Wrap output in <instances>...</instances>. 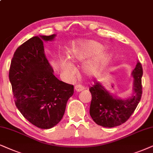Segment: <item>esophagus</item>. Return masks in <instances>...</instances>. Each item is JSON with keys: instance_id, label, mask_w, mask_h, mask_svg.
<instances>
[{"instance_id": "obj_1", "label": "esophagus", "mask_w": 153, "mask_h": 153, "mask_svg": "<svg viewBox=\"0 0 153 153\" xmlns=\"http://www.w3.org/2000/svg\"><path fill=\"white\" fill-rule=\"evenodd\" d=\"M84 89H85V87L82 85L79 84V85H76L75 86V90L76 91H78V92H80V91H82Z\"/></svg>"}]
</instances>
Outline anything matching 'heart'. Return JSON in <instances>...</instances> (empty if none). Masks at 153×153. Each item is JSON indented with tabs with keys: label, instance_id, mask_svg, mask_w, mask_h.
Returning a JSON list of instances; mask_svg holds the SVG:
<instances>
[{
	"label": "heart",
	"instance_id": "1",
	"mask_svg": "<svg viewBox=\"0 0 153 153\" xmlns=\"http://www.w3.org/2000/svg\"><path fill=\"white\" fill-rule=\"evenodd\" d=\"M103 45L94 40H84L74 44L71 49L69 56L71 61L75 63H82L96 55L92 60L85 66V73L89 75H97L103 70L109 59L108 54L102 52ZM62 72L68 76H73L75 73V68L68 57L62 59L60 62Z\"/></svg>",
	"mask_w": 153,
	"mask_h": 153
}]
</instances>
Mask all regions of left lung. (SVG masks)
<instances>
[{
  "instance_id": "8db88e82",
  "label": "left lung",
  "mask_w": 153,
  "mask_h": 153,
  "mask_svg": "<svg viewBox=\"0 0 153 153\" xmlns=\"http://www.w3.org/2000/svg\"><path fill=\"white\" fill-rule=\"evenodd\" d=\"M134 78V95L127 100H122L110 94L99 82H95L89 88L91 101L89 113L98 125L114 127L125 123L129 119L141 99L143 68L138 62L132 72Z\"/></svg>"
}]
</instances>
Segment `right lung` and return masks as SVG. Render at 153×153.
Wrapping results in <instances>:
<instances>
[{
  "label": "right lung",
  "instance_id": "obj_1",
  "mask_svg": "<svg viewBox=\"0 0 153 153\" xmlns=\"http://www.w3.org/2000/svg\"><path fill=\"white\" fill-rule=\"evenodd\" d=\"M54 37L34 36L24 42L15 52L9 71L16 106L40 129H50L59 123L74 92L73 85L54 76L45 55L43 41Z\"/></svg>",
  "mask_w": 153,
  "mask_h": 153
}]
</instances>
